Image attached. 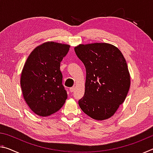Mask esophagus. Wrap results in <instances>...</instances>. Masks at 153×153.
<instances>
[{
    "mask_svg": "<svg viewBox=\"0 0 153 153\" xmlns=\"http://www.w3.org/2000/svg\"><path fill=\"white\" fill-rule=\"evenodd\" d=\"M75 89H76V87L75 86H73V87H71L70 88H69V91H70L71 92H73L74 90H75Z\"/></svg>",
    "mask_w": 153,
    "mask_h": 153,
    "instance_id": "1",
    "label": "esophagus"
}]
</instances>
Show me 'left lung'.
I'll return each instance as SVG.
<instances>
[{
    "instance_id": "obj_1",
    "label": "left lung",
    "mask_w": 153,
    "mask_h": 153,
    "mask_svg": "<svg viewBox=\"0 0 153 153\" xmlns=\"http://www.w3.org/2000/svg\"><path fill=\"white\" fill-rule=\"evenodd\" d=\"M74 49L86 71L79 107L93 120H107L124 102L130 87L126 59L120 49L108 43L81 44Z\"/></svg>"
}]
</instances>
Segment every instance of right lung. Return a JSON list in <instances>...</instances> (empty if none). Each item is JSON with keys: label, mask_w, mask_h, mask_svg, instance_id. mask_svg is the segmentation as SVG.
<instances>
[{"label": "right lung", "mask_w": 153, "mask_h": 153, "mask_svg": "<svg viewBox=\"0 0 153 153\" xmlns=\"http://www.w3.org/2000/svg\"><path fill=\"white\" fill-rule=\"evenodd\" d=\"M70 45L46 42L31 52L23 67L20 84L23 97L36 115L47 117L61 109L67 98L62 84L61 62Z\"/></svg>", "instance_id": "right-lung-1"}]
</instances>
